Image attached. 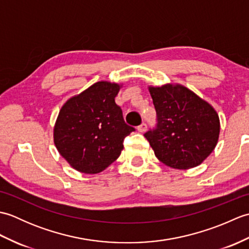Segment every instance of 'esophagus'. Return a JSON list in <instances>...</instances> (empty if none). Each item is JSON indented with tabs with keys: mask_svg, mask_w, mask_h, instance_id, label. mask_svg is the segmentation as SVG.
Listing matches in <instances>:
<instances>
[{
	"mask_svg": "<svg viewBox=\"0 0 249 249\" xmlns=\"http://www.w3.org/2000/svg\"><path fill=\"white\" fill-rule=\"evenodd\" d=\"M146 124L145 123H142L141 125L138 126V131H140V133H144V131L146 130Z\"/></svg>",
	"mask_w": 249,
	"mask_h": 249,
	"instance_id": "34e87169",
	"label": "esophagus"
}]
</instances>
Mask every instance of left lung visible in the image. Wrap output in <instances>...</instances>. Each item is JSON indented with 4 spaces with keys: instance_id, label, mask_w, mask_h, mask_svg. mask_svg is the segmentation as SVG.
<instances>
[{
    "instance_id": "obj_1",
    "label": "left lung",
    "mask_w": 249,
    "mask_h": 249,
    "mask_svg": "<svg viewBox=\"0 0 249 249\" xmlns=\"http://www.w3.org/2000/svg\"><path fill=\"white\" fill-rule=\"evenodd\" d=\"M157 125L144 137L166 166L186 170L199 166L217 144L220 123L215 109L181 84L149 87Z\"/></svg>"
}]
</instances>
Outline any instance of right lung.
I'll list each match as a JSON object with an SVG mask.
<instances>
[{
  "instance_id": "1",
  "label": "right lung",
  "mask_w": 249,
  "mask_h": 249,
  "mask_svg": "<svg viewBox=\"0 0 249 249\" xmlns=\"http://www.w3.org/2000/svg\"><path fill=\"white\" fill-rule=\"evenodd\" d=\"M120 89L118 83L99 81L62 106L53 129L54 144L77 171H104L121 155L125 137L135 130L115 104Z\"/></svg>"
}]
</instances>
